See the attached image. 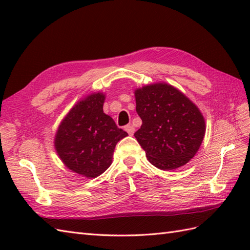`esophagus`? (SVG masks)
I'll return each mask as SVG.
<instances>
[{
	"instance_id": "esophagus-1",
	"label": "esophagus",
	"mask_w": 250,
	"mask_h": 250,
	"mask_svg": "<svg viewBox=\"0 0 250 250\" xmlns=\"http://www.w3.org/2000/svg\"><path fill=\"white\" fill-rule=\"evenodd\" d=\"M125 130L126 132H128V134H129V135H133V134H134V131H135L134 126H133V125H125Z\"/></svg>"
}]
</instances>
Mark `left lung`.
<instances>
[{"label":"left lung","mask_w":250,"mask_h":250,"mask_svg":"<svg viewBox=\"0 0 250 250\" xmlns=\"http://www.w3.org/2000/svg\"><path fill=\"white\" fill-rule=\"evenodd\" d=\"M134 95L143 121L134 136L148 161L163 171L188 163L198 152L206 131L198 106L167 83L137 88Z\"/></svg>","instance_id":"obj_1"}]
</instances>
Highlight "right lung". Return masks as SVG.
Returning <instances> with one entry per match:
<instances>
[{
	"label": "right lung",
	"instance_id": "add662e5",
	"mask_svg": "<svg viewBox=\"0 0 250 250\" xmlns=\"http://www.w3.org/2000/svg\"><path fill=\"white\" fill-rule=\"evenodd\" d=\"M105 94L94 92L79 100L62 119L55 149L70 171L95 178L107 169L116 144L128 133L103 111Z\"/></svg>",
	"mask_w": 250,
	"mask_h": 250
}]
</instances>
